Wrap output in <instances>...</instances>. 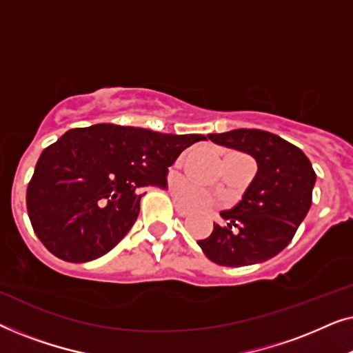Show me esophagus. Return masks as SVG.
Returning a JSON list of instances; mask_svg holds the SVG:
<instances>
[{
    "instance_id": "34e87169",
    "label": "esophagus",
    "mask_w": 353,
    "mask_h": 353,
    "mask_svg": "<svg viewBox=\"0 0 353 353\" xmlns=\"http://www.w3.org/2000/svg\"><path fill=\"white\" fill-rule=\"evenodd\" d=\"M175 212L180 216H188V215H190V210H188L186 207H183L181 204H178V202H175Z\"/></svg>"
}]
</instances>
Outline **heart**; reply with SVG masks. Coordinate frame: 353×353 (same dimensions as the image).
<instances>
[{
	"mask_svg": "<svg viewBox=\"0 0 353 353\" xmlns=\"http://www.w3.org/2000/svg\"><path fill=\"white\" fill-rule=\"evenodd\" d=\"M178 199H180L183 204L196 210H204L210 209V207L216 205V199L210 192H207L202 188L191 185V183L181 181L180 186H178Z\"/></svg>",
	"mask_w": 353,
	"mask_h": 353,
	"instance_id": "heart-1",
	"label": "heart"
}]
</instances>
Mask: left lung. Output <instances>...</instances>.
<instances>
[{"label":"left lung","instance_id":"8db88e82","mask_svg":"<svg viewBox=\"0 0 353 353\" xmlns=\"http://www.w3.org/2000/svg\"><path fill=\"white\" fill-rule=\"evenodd\" d=\"M220 146L248 152L257 175L234 209L221 212L226 226L197 241L205 257L221 267H248L274 257L291 243L312 205L316 175L305 154L278 134L238 128L209 134Z\"/></svg>","mask_w":353,"mask_h":353}]
</instances>
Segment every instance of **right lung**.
<instances>
[{
	"instance_id": "obj_1",
	"label": "right lung",
	"mask_w": 353,
	"mask_h": 353,
	"mask_svg": "<svg viewBox=\"0 0 353 353\" xmlns=\"http://www.w3.org/2000/svg\"><path fill=\"white\" fill-rule=\"evenodd\" d=\"M202 139L114 123L69 130L41 152L27 186L37 238L65 262L103 257L137 221L139 190L165 188L167 168Z\"/></svg>"
}]
</instances>
